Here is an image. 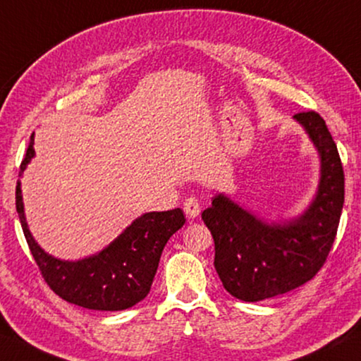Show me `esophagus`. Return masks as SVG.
<instances>
[{"instance_id":"obj_1","label":"esophagus","mask_w":361,"mask_h":361,"mask_svg":"<svg viewBox=\"0 0 361 361\" xmlns=\"http://www.w3.org/2000/svg\"><path fill=\"white\" fill-rule=\"evenodd\" d=\"M184 212L188 218H197L200 214V202L195 197H188L184 202Z\"/></svg>"}]
</instances>
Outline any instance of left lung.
Instances as JSON below:
<instances>
[{"label": "left lung", "instance_id": "left-lung-1", "mask_svg": "<svg viewBox=\"0 0 361 361\" xmlns=\"http://www.w3.org/2000/svg\"><path fill=\"white\" fill-rule=\"evenodd\" d=\"M319 153L318 192L307 212L284 223H266L224 195H216L202 219L214 240V268L224 289L243 302L290 292L313 279L334 243L343 207V168L324 119L297 113Z\"/></svg>", "mask_w": 361, "mask_h": 361}]
</instances>
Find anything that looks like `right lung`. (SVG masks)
I'll return each mask as SVG.
<instances>
[{
  "label": "right lung",
  "instance_id": "1",
  "mask_svg": "<svg viewBox=\"0 0 361 361\" xmlns=\"http://www.w3.org/2000/svg\"><path fill=\"white\" fill-rule=\"evenodd\" d=\"M33 154L32 134L19 176ZM16 209L32 257L49 289L66 302L99 312L130 308L148 295L164 245L185 223L180 208L145 213L99 253L79 262H63L33 240L24 214L20 180L16 185Z\"/></svg>",
  "mask_w": 361,
  "mask_h": 361
}]
</instances>
